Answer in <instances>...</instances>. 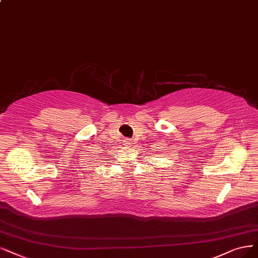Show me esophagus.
Segmentation results:
<instances>
[{"label":"esophagus","mask_w":258,"mask_h":258,"mask_svg":"<svg viewBox=\"0 0 258 258\" xmlns=\"http://www.w3.org/2000/svg\"><path fill=\"white\" fill-rule=\"evenodd\" d=\"M123 144H124V146H126V147H128L130 145H132V144H131V140H130L128 138H127V139H124Z\"/></svg>","instance_id":"34e87169"}]
</instances>
